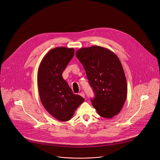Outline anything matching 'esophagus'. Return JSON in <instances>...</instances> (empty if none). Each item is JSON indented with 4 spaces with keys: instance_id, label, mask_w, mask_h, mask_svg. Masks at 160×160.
Returning <instances> with one entry per match:
<instances>
[{
    "instance_id": "34e87169",
    "label": "esophagus",
    "mask_w": 160,
    "mask_h": 160,
    "mask_svg": "<svg viewBox=\"0 0 160 160\" xmlns=\"http://www.w3.org/2000/svg\"><path fill=\"white\" fill-rule=\"evenodd\" d=\"M80 96H82V97H83V98L85 97V95H84V93L83 92H80Z\"/></svg>"
}]
</instances>
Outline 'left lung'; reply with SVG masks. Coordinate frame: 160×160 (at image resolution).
Returning <instances> with one entry per match:
<instances>
[{
	"instance_id": "obj_1",
	"label": "left lung",
	"mask_w": 160,
	"mask_h": 160,
	"mask_svg": "<svg viewBox=\"0 0 160 160\" xmlns=\"http://www.w3.org/2000/svg\"><path fill=\"white\" fill-rule=\"evenodd\" d=\"M76 56L83 66L95 97L92 105L99 116L112 119L119 114L127 96L122 63L109 49L93 46L81 48Z\"/></svg>"
}]
</instances>
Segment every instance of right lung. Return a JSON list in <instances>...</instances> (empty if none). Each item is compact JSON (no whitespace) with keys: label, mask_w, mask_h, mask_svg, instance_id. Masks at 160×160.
I'll return each instance as SVG.
<instances>
[{"label":"right lung","mask_w":160,"mask_h":160,"mask_svg":"<svg viewBox=\"0 0 160 160\" xmlns=\"http://www.w3.org/2000/svg\"><path fill=\"white\" fill-rule=\"evenodd\" d=\"M74 53L73 48H54L46 54L38 68V91L42 104L61 122L69 121L84 101L82 97L73 93L62 77Z\"/></svg>","instance_id":"obj_1"}]
</instances>
